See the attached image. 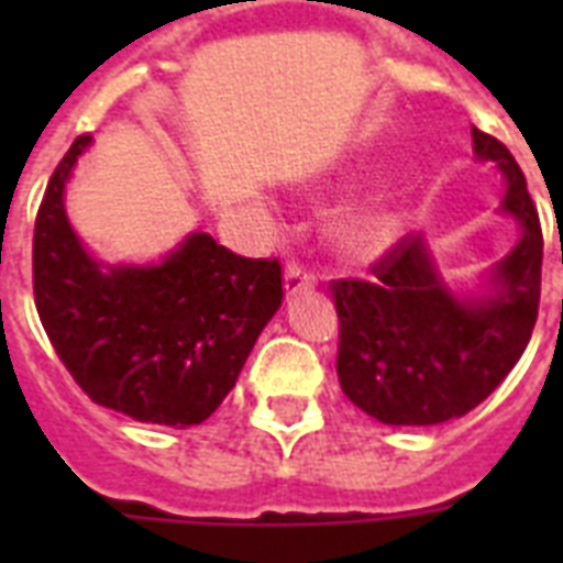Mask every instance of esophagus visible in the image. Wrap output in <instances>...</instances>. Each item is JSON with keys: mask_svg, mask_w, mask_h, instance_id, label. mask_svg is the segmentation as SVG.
Returning <instances> with one entry per match:
<instances>
[{"mask_svg": "<svg viewBox=\"0 0 563 563\" xmlns=\"http://www.w3.org/2000/svg\"><path fill=\"white\" fill-rule=\"evenodd\" d=\"M316 274L307 272L303 265L298 263H289L286 265V277H283V286H286V295H298V291H307V289H316Z\"/></svg>", "mask_w": 563, "mask_h": 563, "instance_id": "1", "label": "esophagus"}]
</instances>
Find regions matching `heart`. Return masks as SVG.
<instances>
[{"label":"heart","mask_w":563,"mask_h":563,"mask_svg":"<svg viewBox=\"0 0 563 563\" xmlns=\"http://www.w3.org/2000/svg\"><path fill=\"white\" fill-rule=\"evenodd\" d=\"M397 228H400L397 210L391 203L376 201L344 216L342 224H339V242L351 254L371 256L391 245L394 236H397Z\"/></svg>","instance_id":"b5f03b06"}]
</instances>
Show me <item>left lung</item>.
Segmentation results:
<instances>
[{
  "label": "left lung",
  "instance_id": "left-lung-1",
  "mask_svg": "<svg viewBox=\"0 0 563 563\" xmlns=\"http://www.w3.org/2000/svg\"><path fill=\"white\" fill-rule=\"evenodd\" d=\"M476 161L506 178L499 210L520 242L488 274V291L455 295L420 233L402 236L371 280H335L339 383L388 427H435L476 409L515 368L541 303L543 236L526 178L506 145L473 128Z\"/></svg>",
  "mask_w": 563,
  "mask_h": 563
}]
</instances>
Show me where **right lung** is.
<instances>
[{"instance_id":"right-lung-1","label":"right lung","mask_w":563,"mask_h":563,"mask_svg":"<svg viewBox=\"0 0 563 563\" xmlns=\"http://www.w3.org/2000/svg\"><path fill=\"white\" fill-rule=\"evenodd\" d=\"M84 134L57 163L34 221V303L48 342L104 409L187 429L219 409L283 300L277 260L189 233L152 265H101L66 219Z\"/></svg>"}]
</instances>
